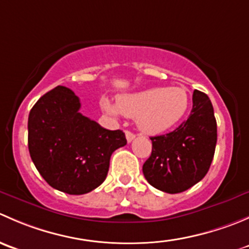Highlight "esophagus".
Wrapping results in <instances>:
<instances>
[{
    "label": "esophagus",
    "mask_w": 249,
    "mask_h": 249,
    "mask_svg": "<svg viewBox=\"0 0 249 249\" xmlns=\"http://www.w3.org/2000/svg\"><path fill=\"white\" fill-rule=\"evenodd\" d=\"M125 136H126V140H127V142H132V141H134L135 140V137H136V135H135V134H132V132L131 131H127V130H126V131H125Z\"/></svg>",
    "instance_id": "esophagus-1"
}]
</instances>
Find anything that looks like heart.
<instances>
[{
  "mask_svg": "<svg viewBox=\"0 0 249 249\" xmlns=\"http://www.w3.org/2000/svg\"><path fill=\"white\" fill-rule=\"evenodd\" d=\"M107 113L136 118L141 131L149 135H158L175 126L187 113L190 97L182 87H158L122 95L117 99V105L108 99L101 102Z\"/></svg>",
  "mask_w": 249,
  "mask_h": 249,
  "instance_id": "1",
  "label": "heart"
}]
</instances>
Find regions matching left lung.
<instances>
[{
    "label": "left lung",
    "instance_id": "left-lung-1",
    "mask_svg": "<svg viewBox=\"0 0 249 249\" xmlns=\"http://www.w3.org/2000/svg\"><path fill=\"white\" fill-rule=\"evenodd\" d=\"M150 140L152 154L142 167L150 185L177 194L200 182L210 170L217 144V122L207 95L194 90L189 118L173 131Z\"/></svg>",
    "mask_w": 249,
    "mask_h": 249
}]
</instances>
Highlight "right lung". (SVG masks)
<instances>
[{
  "instance_id": "obj_1",
  "label": "right lung",
  "mask_w": 249,
  "mask_h": 249,
  "mask_svg": "<svg viewBox=\"0 0 249 249\" xmlns=\"http://www.w3.org/2000/svg\"><path fill=\"white\" fill-rule=\"evenodd\" d=\"M71 89L57 85L30 110L29 152L44 180L60 192L82 195L102 184L110 155L126 144L122 130L104 129L79 112Z\"/></svg>"
}]
</instances>
